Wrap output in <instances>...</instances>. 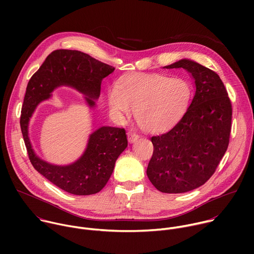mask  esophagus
Listing matches in <instances>:
<instances>
[{"label":"esophagus","mask_w":254,"mask_h":254,"mask_svg":"<svg viewBox=\"0 0 254 254\" xmlns=\"http://www.w3.org/2000/svg\"><path fill=\"white\" fill-rule=\"evenodd\" d=\"M138 137H139V136H138L137 134H135V133H133V132H131V131H128V132H127V138H128V141H129L130 143L134 142Z\"/></svg>","instance_id":"obj_1"}]
</instances>
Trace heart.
Segmentation results:
<instances>
[{"label": "heart", "mask_w": 254, "mask_h": 254, "mask_svg": "<svg viewBox=\"0 0 254 254\" xmlns=\"http://www.w3.org/2000/svg\"><path fill=\"white\" fill-rule=\"evenodd\" d=\"M191 98L192 87L183 78L142 74L120 78L108 92L107 104L115 119L121 121L132 111L144 131L158 133L183 118Z\"/></svg>", "instance_id": "b5f03b06"}]
</instances>
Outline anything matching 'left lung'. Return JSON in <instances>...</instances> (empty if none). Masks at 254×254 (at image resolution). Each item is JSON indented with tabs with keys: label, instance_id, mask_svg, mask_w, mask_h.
Listing matches in <instances>:
<instances>
[{
	"label": "left lung",
	"instance_id": "obj_1",
	"mask_svg": "<svg viewBox=\"0 0 254 254\" xmlns=\"http://www.w3.org/2000/svg\"><path fill=\"white\" fill-rule=\"evenodd\" d=\"M164 68L187 70L196 91L181 121L168 132L152 136L154 153L147 175L163 193H185L205 184L223 158L229 143L232 106L213 70L190 59Z\"/></svg>",
	"mask_w": 254,
	"mask_h": 254
}]
</instances>
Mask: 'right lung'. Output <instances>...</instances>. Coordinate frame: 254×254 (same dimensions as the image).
Listing matches in <instances>:
<instances>
[{
    "mask_svg": "<svg viewBox=\"0 0 254 254\" xmlns=\"http://www.w3.org/2000/svg\"><path fill=\"white\" fill-rule=\"evenodd\" d=\"M115 67L102 63L77 50H55L47 56L28 82L21 112V130L35 170L55 186L73 195L98 193L110 180L120 155L127 147L125 128L101 127L88 138L86 149L75 162L65 166L53 165L35 154L29 137V123L36 107L52 96L54 89L70 86L85 95L89 107H95L104 77Z\"/></svg>",
    "mask_w": 254,
    "mask_h": 254,
    "instance_id": "add662e5",
    "label": "right lung"
}]
</instances>
